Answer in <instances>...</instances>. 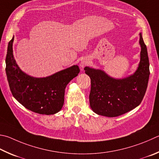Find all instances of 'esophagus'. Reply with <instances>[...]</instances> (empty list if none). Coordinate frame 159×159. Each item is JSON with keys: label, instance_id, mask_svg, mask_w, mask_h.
<instances>
[{"label": "esophagus", "instance_id": "34e87169", "mask_svg": "<svg viewBox=\"0 0 159 159\" xmlns=\"http://www.w3.org/2000/svg\"><path fill=\"white\" fill-rule=\"evenodd\" d=\"M88 62H89V60L88 59H86V58L83 59L82 60V62H80V67L83 68L85 65H87L88 64Z\"/></svg>", "mask_w": 159, "mask_h": 159}]
</instances>
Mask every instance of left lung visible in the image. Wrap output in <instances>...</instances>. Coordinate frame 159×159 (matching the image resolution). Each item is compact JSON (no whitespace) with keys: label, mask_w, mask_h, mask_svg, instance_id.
Listing matches in <instances>:
<instances>
[{"label":"left lung","mask_w":159,"mask_h":159,"mask_svg":"<svg viewBox=\"0 0 159 159\" xmlns=\"http://www.w3.org/2000/svg\"><path fill=\"white\" fill-rule=\"evenodd\" d=\"M140 61L135 73L123 79H115L104 71L86 67L91 79L89 105L94 112L114 117L131 111L143 99L149 77V62L147 47L140 34Z\"/></svg>","instance_id":"8db88e82"}]
</instances>
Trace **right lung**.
Instances as JSON below:
<instances>
[{"label": "right lung", "mask_w": 159, "mask_h": 159, "mask_svg": "<svg viewBox=\"0 0 159 159\" xmlns=\"http://www.w3.org/2000/svg\"><path fill=\"white\" fill-rule=\"evenodd\" d=\"M14 37L8 43L5 71L10 91L18 102L30 111L42 115H53L64 104L65 90L80 72L74 65L46 78H34L20 70L13 56Z\"/></svg>", "instance_id": "obj_1"}]
</instances>
